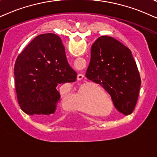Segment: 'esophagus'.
Returning a JSON list of instances; mask_svg holds the SVG:
<instances>
[{
  "mask_svg": "<svg viewBox=\"0 0 157 157\" xmlns=\"http://www.w3.org/2000/svg\"><path fill=\"white\" fill-rule=\"evenodd\" d=\"M83 77H84V75L82 74H79L77 75V80H82L83 79Z\"/></svg>",
  "mask_w": 157,
  "mask_h": 157,
  "instance_id": "34e87169",
  "label": "esophagus"
}]
</instances>
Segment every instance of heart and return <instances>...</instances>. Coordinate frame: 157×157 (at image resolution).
I'll list each match as a JSON object with an SVG mask.
<instances>
[{
	"label": "heart",
	"instance_id": "heart-1",
	"mask_svg": "<svg viewBox=\"0 0 157 157\" xmlns=\"http://www.w3.org/2000/svg\"><path fill=\"white\" fill-rule=\"evenodd\" d=\"M82 103H86V102H82ZM87 108H85V110H87V109H86Z\"/></svg>",
	"mask_w": 157,
	"mask_h": 157
}]
</instances>
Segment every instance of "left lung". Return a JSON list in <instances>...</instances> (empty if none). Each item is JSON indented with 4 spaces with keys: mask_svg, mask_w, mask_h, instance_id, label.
Returning <instances> with one entry per match:
<instances>
[{
    "mask_svg": "<svg viewBox=\"0 0 157 157\" xmlns=\"http://www.w3.org/2000/svg\"><path fill=\"white\" fill-rule=\"evenodd\" d=\"M85 76L105 90L119 112L126 116L132 113L141 81L128 48L113 37H99L91 47Z\"/></svg>",
    "mask_w": 157,
    "mask_h": 157,
    "instance_id": "obj_1",
    "label": "left lung"
}]
</instances>
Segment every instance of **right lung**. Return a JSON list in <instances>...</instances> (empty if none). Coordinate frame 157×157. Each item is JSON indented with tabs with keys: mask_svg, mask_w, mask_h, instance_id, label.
Wrapping results in <instances>:
<instances>
[{
	"mask_svg": "<svg viewBox=\"0 0 157 157\" xmlns=\"http://www.w3.org/2000/svg\"><path fill=\"white\" fill-rule=\"evenodd\" d=\"M14 75L21 109L38 116L54 113L60 99L58 88L77 79L61 39L52 33L39 35L27 45L16 59Z\"/></svg>",
	"mask_w": 157,
	"mask_h": 157,
	"instance_id": "obj_1",
	"label": "right lung"
}]
</instances>
